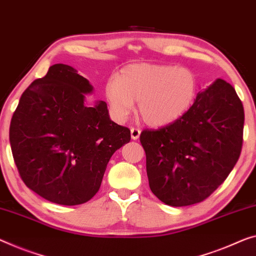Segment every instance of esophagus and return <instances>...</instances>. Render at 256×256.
Returning a JSON list of instances; mask_svg holds the SVG:
<instances>
[{"label": "esophagus", "mask_w": 256, "mask_h": 256, "mask_svg": "<svg viewBox=\"0 0 256 256\" xmlns=\"http://www.w3.org/2000/svg\"><path fill=\"white\" fill-rule=\"evenodd\" d=\"M130 135H132V140H138L140 138V129L132 127L130 129Z\"/></svg>", "instance_id": "esophagus-1"}]
</instances>
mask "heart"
Here are the masks:
<instances>
[{"label": "heart", "mask_w": 256, "mask_h": 256, "mask_svg": "<svg viewBox=\"0 0 256 256\" xmlns=\"http://www.w3.org/2000/svg\"><path fill=\"white\" fill-rule=\"evenodd\" d=\"M198 92L194 70L174 65L135 64L121 70L106 86V97L116 120L124 121L138 102V114L151 127L180 119Z\"/></svg>", "instance_id": "obj_1"}]
</instances>
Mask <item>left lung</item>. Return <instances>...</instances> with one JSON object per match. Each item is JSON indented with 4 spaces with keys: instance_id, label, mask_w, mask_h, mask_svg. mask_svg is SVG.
I'll use <instances>...</instances> for the list:
<instances>
[{
    "instance_id": "left-lung-1",
    "label": "left lung",
    "mask_w": 256,
    "mask_h": 256,
    "mask_svg": "<svg viewBox=\"0 0 256 256\" xmlns=\"http://www.w3.org/2000/svg\"><path fill=\"white\" fill-rule=\"evenodd\" d=\"M244 106L234 88L218 78L188 112L166 127L145 129L150 188L169 206L202 202L226 180L242 146Z\"/></svg>"
}]
</instances>
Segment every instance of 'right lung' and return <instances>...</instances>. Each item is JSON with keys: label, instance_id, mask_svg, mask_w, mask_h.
<instances>
[{"label": "right lung", "instance_id": "right-lung-1", "mask_svg": "<svg viewBox=\"0 0 256 256\" xmlns=\"http://www.w3.org/2000/svg\"><path fill=\"white\" fill-rule=\"evenodd\" d=\"M72 66L54 64L19 100L10 145L24 183L60 205L87 202L100 190L110 159L130 130L110 119L105 102Z\"/></svg>", "mask_w": 256, "mask_h": 256}]
</instances>
